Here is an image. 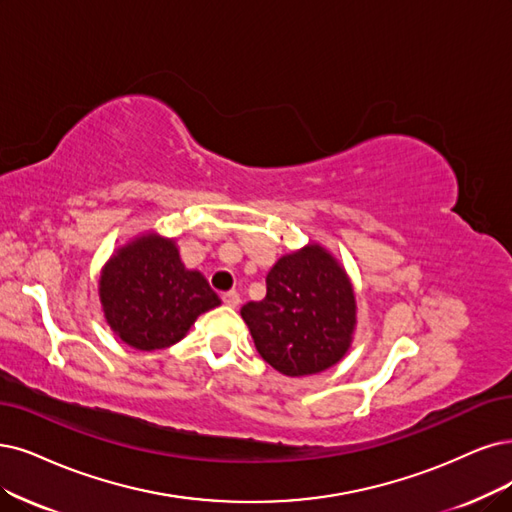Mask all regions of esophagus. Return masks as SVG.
<instances>
[{
	"instance_id": "obj_1",
	"label": "esophagus",
	"mask_w": 512,
	"mask_h": 512,
	"mask_svg": "<svg viewBox=\"0 0 512 512\" xmlns=\"http://www.w3.org/2000/svg\"><path fill=\"white\" fill-rule=\"evenodd\" d=\"M221 299H223V304H225V306H230V308H236V306L240 304V295H238L236 291H227V293H223V295H221Z\"/></svg>"
}]
</instances>
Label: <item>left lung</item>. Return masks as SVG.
Returning <instances> with one entry per match:
<instances>
[{
  "instance_id": "obj_1",
  "label": "left lung",
  "mask_w": 512,
  "mask_h": 512,
  "mask_svg": "<svg viewBox=\"0 0 512 512\" xmlns=\"http://www.w3.org/2000/svg\"><path fill=\"white\" fill-rule=\"evenodd\" d=\"M266 297L240 314L263 361L282 375L333 367L352 342L356 301L346 272L318 244L285 255L266 278Z\"/></svg>"
}]
</instances>
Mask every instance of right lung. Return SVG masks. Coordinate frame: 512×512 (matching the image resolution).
Wrapping results in <instances>:
<instances>
[{
	"instance_id": "1",
	"label": "right lung",
	"mask_w": 512,
	"mask_h": 512,
	"mask_svg": "<svg viewBox=\"0 0 512 512\" xmlns=\"http://www.w3.org/2000/svg\"><path fill=\"white\" fill-rule=\"evenodd\" d=\"M109 327L137 350L177 344L194 320L221 299L200 272L181 263L173 240L143 236L111 257L99 280Z\"/></svg>"
}]
</instances>
